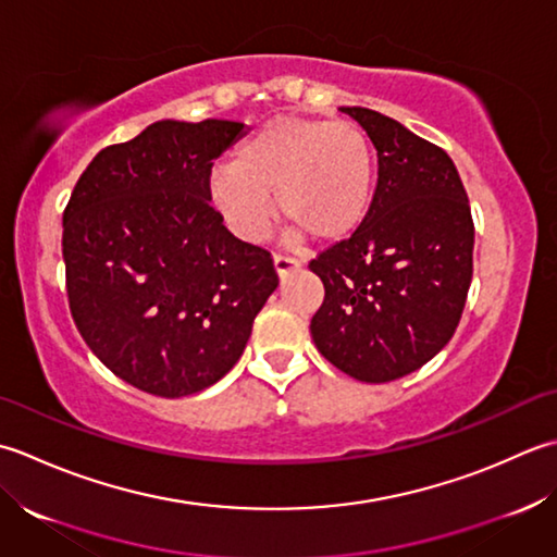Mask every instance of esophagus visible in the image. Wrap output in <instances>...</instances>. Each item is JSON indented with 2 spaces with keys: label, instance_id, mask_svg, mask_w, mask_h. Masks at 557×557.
Listing matches in <instances>:
<instances>
[{
  "label": "esophagus",
  "instance_id": "1",
  "mask_svg": "<svg viewBox=\"0 0 557 557\" xmlns=\"http://www.w3.org/2000/svg\"><path fill=\"white\" fill-rule=\"evenodd\" d=\"M274 267H276L278 276H286V274H290V271L300 269V262L293 257H286V255H274Z\"/></svg>",
  "mask_w": 557,
  "mask_h": 557
}]
</instances>
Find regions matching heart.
<instances>
[{
	"mask_svg": "<svg viewBox=\"0 0 557 557\" xmlns=\"http://www.w3.org/2000/svg\"><path fill=\"white\" fill-rule=\"evenodd\" d=\"M374 185V156L358 124L324 117H276L262 124L219 165L209 195L228 228L243 240L264 237L276 197L293 235L336 243L366 219Z\"/></svg>",
	"mask_w": 557,
	"mask_h": 557,
	"instance_id": "heart-1",
	"label": "heart"
}]
</instances>
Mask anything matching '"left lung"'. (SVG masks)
Instances as JSON below:
<instances>
[{
    "label": "left lung",
    "mask_w": 557,
    "mask_h": 557,
    "mask_svg": "<svg viewBox=\"0 0 557 557\" xmlns=\"http://www.w3.org/2000/svg\"><path fill=\"white\" fill-rule=\"evenodd\" d=\"M377 149L366 219L310 262L324 302L317 350L360 382L399 380L435 358L457 329L473 276V219L451 158L404 124L342 108Z\"/></svg>",
    "instance_id": "left-lung-1"
}]
</instances>
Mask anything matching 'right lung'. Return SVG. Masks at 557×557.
I'll return each mask as SVG.
<instances>
[{
    "label": "right lung",
    "mask_w": 557,
    "mask_h": 557,
    "mask_svg": "<svg viewBox=\"0 0 557 557\" xmlns=\"http://www.w3.org/2000/svg\"><path fill=\"white\" fill-rule=\"evenodd\" d=\"M243 122L161 120L88 163L62 215L66 295L108 370L165 399L228 372L278 286L274 259L211 207L213 161Z\"/></svg>",
    "instance_id": "right-lung-1"
}]
</instances>
